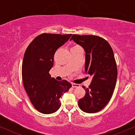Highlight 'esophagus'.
<instances>
[{
	"instance_id": "esophagus-1",
	"label": "esophagus",
	"mask_w": 135,
	"mask_h": 135,
	"mask_svg": "<svg viewBox=\"0 0 135 135\" xmlns=\"http://www.w3.org/2000/svg\"><path fill=\"white\" fill-rule=\"evenodd\" d=\"M72 88H78V87H79L80 85L79 84H77L72 83Z\"/></svg>"
}]
</instances>
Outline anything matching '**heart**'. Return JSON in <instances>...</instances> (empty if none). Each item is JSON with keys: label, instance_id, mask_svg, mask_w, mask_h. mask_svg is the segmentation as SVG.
Listing matches in <instances>:
<instances>
[{"label": "heart", "instance_id": "obj_1", "mask_svg": "<svg viewBox=\"0 0 135 135\" xmlns=\"http://www.w3.org/2000/svg\"><path fill=\"white\" fill-rule=\"evenodd\" d=\"M79 47H79V46H75L73 47L72 49H75V48H79Z\"/></svg>", "mask_w": 135, "mask_h": 135}]
</instances>
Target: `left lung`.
<instances>
[{"label":"left lung","instance_id":"obj_1","mask_svg":"<svg viewBox=\"0 0 135 135\" xmlns=\"http://www.w3.org/2000/svg\"><path fill=\"white\" fill-rule=\"evenodd\" d=\"M70 40L86 52L85 71L93 77L89 88H83L86 94L79 100V107L86 113H95L107 105L112 97L117 77L113 50L104 38L97 35L74 34Z\"/></svg>","mask_w":135,"mask_h":135}]
</instances>
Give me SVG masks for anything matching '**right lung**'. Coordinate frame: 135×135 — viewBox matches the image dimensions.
<instances>
[{
  "label": "right lung",
  "instance_id": "1",
  "mask_svg": "<svg viewBox=\"0 0 135 135\" xmlns=\"http://www.w3.org/2000/svg\"><path fill=\"white\" fill-rule=\"evenodd\" d=\"M72 34L42 33L29 44L22 64V79L31 103L45 114L56 112L61 106L60 98L72 87L67 80L58 81L51 77L56 51Z\"/></svg>",
  "mask_w": 135,
  "mask_h": 135
}]
</instances>
